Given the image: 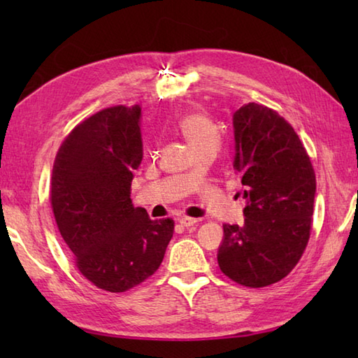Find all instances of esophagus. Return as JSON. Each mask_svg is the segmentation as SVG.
Segmentation results:
<instances>
[{"instance_id":"34e87169","label":"esophagus","mask_w":358,"mask_h":358,"mask_svg":"<svg viewBox=\"0 0 358 358\" xmlns=\"http://www.w3.org/2000/svg\"><path fill=\"white\" fill-rule=\"evenodd\" d=\"M196 222H199V220L189 218V217H183V218L178 220V223H180L181 226H183V227H191V226H194Z\"/></svg>"}]
</instances>
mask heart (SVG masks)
I'll list each match as a JSON object with an SVG mask.
<instances>
[{
	"instance_id": "1",
	"label": "heart",
	"mask_w": 358,
	"mask_h": 358,
	"mask_svg": "<svg viewBox=\"0 0 358 358\" xmlns=\"http://www.w3.org/2000/svg\"><path fill=\"white\" fill-rule=\"evenodd\" d=\"M178 129L192 149H199L204 144L218 141L215 126L203 113H187L180 120Z\"/></svg>"
}]
</instances>
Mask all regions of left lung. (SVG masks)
<instances>
[{"instance_id":"left-lung-1","label":"left lung","mask_w":358,"mask_h":358,"mask_svg":"<svg viewBox=\"0 0 358 358\" xmlns=\"http://www.w3.org/2000/svg\"><path fill=\"white\" fill-rule=\"evenodd\" d=\"M232 124L245 223L223 224L217 260L238 285L263 287L285 278L308 245L315 173L299 135L275 110L248 103Z\"/></svg>"}]
</instances>
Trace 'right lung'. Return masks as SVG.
I'll use <instances>...</instances> for the list:
<instances>
[{"instance_id":"1","label":"right lung","mask_w":358,"mask_h":358,"mask_svg":"<svg viewBox=\"0 0 358 358\" xmlns=\"http://www.w3.org/2000/svg\"><path fill=\"white\" fill-rule=\"evenodd\" d=\"M140 106H115L80 123L59 148L50 200L59 234L89 281L109 292L143 283L162 264L171 218L134 208L131 185L143 159Z\"/></svg>"}]
</instances>
